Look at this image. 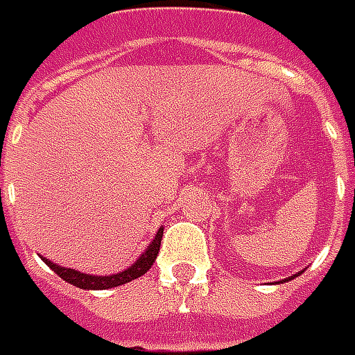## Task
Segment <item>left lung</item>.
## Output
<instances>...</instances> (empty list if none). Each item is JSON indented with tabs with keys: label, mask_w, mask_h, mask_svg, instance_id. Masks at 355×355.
<instances>
[{
	"label": "left lung",
	"mask_w": 355,
	"mask_h": 355,
	"mask_svg": "<svg viewBox=\"0 0 355 355\" xmlns=\"http://www.w3.org/2000/svg\"><path fill=\"white\" fill-rule=\"evenodd\" d=\"M291 279H294V277H288V279H286V280H291Z\"/></svg>",
	"instance_id": "8db88e82"
}]
</instances>
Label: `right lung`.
<instances>
[{"label":"right lung","instance_id":"1","mask_svg":"<svg viewBox=\"0 0 355 355\" xmlns=\"http://www.w3.org/2000/svg\"><path fill=\"white\" fill-rule=\"evenodd\" d=\"M162 235H164V229H159L156 233V237L154 241L148 245V249L138 257V261L134 263L132 266H128L126 270H122V272H116V275H108V277H94V275H85V272H80V270H75V268H64V266L55 265V263H51L49 259H43L45 261V265L49 268H53L62 280H67V282H71L73 286H78V288H85V291H106V288H114V286H120V284H126L130 280L138 279V277H142L146 275L152 265H154V261H156L157 252H159V245H162Z\"/></svg>","mask_w":355,"mask_h":355}]
</instances>
